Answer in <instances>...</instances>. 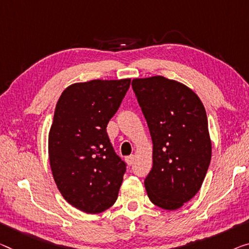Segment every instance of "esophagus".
Segmentation results:
<instances>
[{
    "instance_id": "obj_1",
    "label": "esophagus",
    "mask_w": 249,
    "mask_h": 249,
    "mask_svg": "<svg viewBox=\"0 0 249 249\" xmlns=\"http://www.w3.org/2000/svg\"><path fill=\"white\" fill-rule=\"evenodd\" d=\"M133 160H135V156H133V155H130L128 157H125V161H127L129 166H131V164L133 163Z\"/></svg>"
}]
</instances>
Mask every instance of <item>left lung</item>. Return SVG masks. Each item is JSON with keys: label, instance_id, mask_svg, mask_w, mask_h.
<instances>
[{"label": "left lung", "instance_id": "1", "mask_svg": "<svg viewBox=\"0 0 249 249\" xmlns=\"http://www.w3.org/2000/svg\"><path fill=\"white\" fill-rule=\"evenodd\" d=\"M131 86L154 144L144 179L148 197L176 210L199 191L207 174L212 141L206 110L193 90L163 76L135 79Z\"/></svg>", "mask_w": 249, "mask_h": 249}]
</instances>
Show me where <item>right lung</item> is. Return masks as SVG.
Segmentation results:
<instances>
[{
  "label": "right lung",
  "instance_id": "right-lung-1",
  "mask_svg": "<svg viewBox=\"0 0 249 249\" xmlns=\"http://www.w3.org/2000/svg\"><path fill=\"white\" fill-rule=\"evenodd\" d=\"M130 79L92 80L68 87L56 103L49 133V159L69 204L98 213L114 204L127 164L107 133Z\"/></svg>",
  "mask_w": 249,
  "mask_h": 249
}]
</instances>
